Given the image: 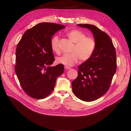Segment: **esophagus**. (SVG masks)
I'll return each instance as SVG.
<instances>
[{"label":"esophagus","mask_w":131,"mask_h":131,"mask_svg":"<svg viewBox=\"0 0 131 131\" xmlns=\"http://www.w3.org/2000/svg\"><path fill=\"white\" fill-rule=\"evenodd\" d=\"M65 68L66 69H67V70H68V69H71L70 67H67V66H65Z\"/></svg>","instance_id":"1"}]
</instances>
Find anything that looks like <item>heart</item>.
Segmentation results:
<instances>
[{"label": "heart", "mask_w": 131, "mask_h": 131, "mask_svg": "<svg viewBox=\"0 0 131 131\" xmlns=\"http://www.w3.org/2000/svg\"><path fill=\"white\" fill-rule=\"evenodd\" d=\"M66 35L70 40L74 43L71 50V53L65 54L57 58L56 59L57 63L70 67L75 65L79 59L82 62L90 59L96 48L95 40L92 37H86L84 33L77 29L71 30L67 32ZM51 47L56 53H60L59 38L58 36H54L52 38Z\"/></svg>", "instance_id": "1"}]
</instances>
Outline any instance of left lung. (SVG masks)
<instances>
[{
  "label": "left lung",
  "mask_w": 131,
  "mask_h": 131,
  "mask_svg": "<svg viewBox=\"0 0 131 131\" xmlns=\"http://www.w3.org/2000/svg\"><path fill=\"white\" fill-rule=\"evenodd\" d=\"M77 26L91 30L96 41L95 51L90 59L78 67L73 80V94L85 102L96 100L108 90L117 69L115 48L110 37L96 26L88 24Z\"/></svg>",
  "instance_id": "left-lung-1"
}]
</instances>
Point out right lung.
Returning <instances> with one entry per match:
<instances>
[{
	"label": "right lung",
	"mask_w": 131,
	"mask_h": 131,
	"mask_svg": "<svg viewBox=\"0 0 131 131\" xmlns=\"http://www.w3.org/2000/svg\"><path fill=\"white\" fill-rule=\"evenodd\" d=\"M65 26L41 23L26 30L18 43L15 71L20 84L32 98L43 99L53 90L57 78L63 73L62 64L51 66L55 59L52 37Z\"/></svg>",
	"instance_id": "add662e5"
}]
</instances>
